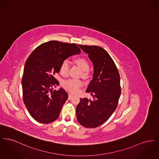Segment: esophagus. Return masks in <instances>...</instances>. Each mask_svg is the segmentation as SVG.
Masks as SVG:
<instances>
[{
	"label": "esophagus",
	"instance_id": "esophagus-1",
	"mask_svg": "<svg viewBox=\"0 0 159 159\" xmlns=\"http://www.w3.org/2000/svg\"><path fill=\"white\" fill-rule=\"evenodd\" d=\"M73 97V95L71 93H69V94H68V99H70Z\"/></svg>",
	"mask_w": 159,
	"mask_h": 159
}]
</instances>
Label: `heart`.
I'll use <instances>...</instances> for the list:
<instances>
[{
    "mask_svg": "<svg viewBox=\"0 0 159 159\" xmlns=\"http://www.w3.org/2000/svg\"><path fill=\"white\" fill-rule=\"evenodd\" d=\"M75 62L79 67L83 69L82 74L83 76H87L88 74V70L89 68V63L88 61L84 58L80 57L76 58ZM69 67L70 65L68 61H63L61 64L60 68L61 73L64 76L67 75L68 73ZM83 84V81L80 79H70L64 80L62 83V86L66 90L73 93H76L79 92Z\"/></svg>",
    "mask_w": 159,
    "mask_h": 159,
    "instance_id": "1",
    "label": "heart"
}]
</instances>
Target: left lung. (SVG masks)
Segmentation results:
<instances>
[{"instance_id":"left-lung-1","label":"left lung","mask_w":159,"mask_h":159,"mask_svg":"<svg viewBox=\"0 0 159 159\" xmlns=\"http://www.w3.org/2000/svg\"><path fill=\"white\" fill-rule=\"evenodd\" d=\"M79 46L93 65V79L86 91L93 99L80 98L76 107L77 119L84 127L95 128L106 122L117 107L121 94L120 75L105 49L97 46Z\"/></svg>"}]
</instances>
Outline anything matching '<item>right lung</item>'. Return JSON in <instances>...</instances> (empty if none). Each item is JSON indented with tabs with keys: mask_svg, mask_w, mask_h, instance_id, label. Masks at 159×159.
I'll use <instances>...</instances> for the list:
<instances>
[{
	"mask_svg": "<svg viewBox=\"0 0 159 159\" xmlns=\"http://www.w3.org/2000/svg\"><path fill=\"white\" fill-rule=\"evenodd\" d=\"M80 52L75 43L51 40L39 46L27 59L21 80L23 102L35 120L48 124L58 118L68 95L62 88L52 90L59 85L55 76L63 61Z\"/></svg>",
	"mask_w": 159,
	"mask_h": 159,
	"instance_id": "obj_1",
	"label": "right lung"
}]
</instances>
